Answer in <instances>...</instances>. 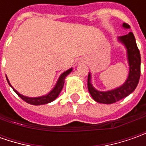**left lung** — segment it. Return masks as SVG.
Returning a JSON list of instances; mask_svg holds the SVG:
<instances>
[{"mask_svg":"<svg viewBox=\"0 0 146 146\" xmlns=\"http://www.w3.org/2000/svg\"><path fill=\"white\" fill-rule=\"evenodd\" d=\"M124 28H129L130 27L127 23H123ZM119 41L122 43L127 49V56L129 64V73L127 80L120 87L115 89L101 92L95 89L91 83V74L88 76V89L92 98L99 103L112 104L127 97L135 90L137 86L140 76H141V55L137 48L136 39L132 32L124 35L118 38Z\"/></svg>","mask_w":146,"mask_h":146,"instance_id":"8db88e82","label":"left lung"}]
</instances>
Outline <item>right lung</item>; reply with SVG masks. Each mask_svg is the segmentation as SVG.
<instances>
[{"instance_id":"1","label":"right lung","mask_w":146,"mask_h":146,"mask_svg":"<svg viewBox=\"0 0 146 146\" xmlns=\"http://www.w3.org/2000/svg\"><path fill=\"white\" fill-rule=\"evenodd\" d=\"M71 71H72V68H70L69 70H66L65 72H63L58 78V81H57V84H56V85L54 86V88H53V89H52L47 95L41 96V97H38V98H29V97H26V96H23V95L20 94V93H18V92L14 89V88L12 87V85L9 84V81L7 76H6V80H7V81H8L9 86L14 89V91L18 94V96H19L20 98H22L24 102H27V103L31 104V105L39 106V105H44V104L49 103V102L54 101L56 98L58 97L59 93H61V91H62V88H63V85H64V82L66 77L68 76Z\"/></svg>"}]
</instances>
